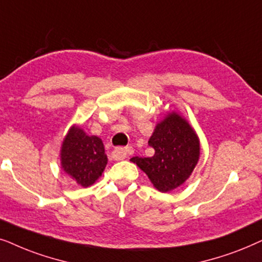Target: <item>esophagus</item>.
I'll use <instances>...</instances> for the list:
<instances>
[{
  "mask_svg": "<svg viewBox=\"0 0 262 262\" xmlns=\"http://www.w3.org/2000/svg\"><path fill=\"white\" fill-rule=\"evenodd\" d=\"M134 153V148L132 146H127V147H116L114 149V157L117 160H122L128 158Z\"/></svg>",
  "mask_w": 262,
  "mask_h": 262,
  "instance_id": "obj_1",
  "label": "esophagus"
}]
</instances>
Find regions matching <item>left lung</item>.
<instances>
[{
	"mask_svg": "<svg viewBox=\"0 0 262 262\" xmlns=\"http://www.w3.org/2000/svg\"><path fill=\"white\" fill-rule=\"evenodd\" d=\"M148 145L155 148L153 157H133L130 162L137 164L162 193L182 186L200 158V140L196 132L175 110L169 111L157 123Z\"/></svg>",
	"mask_w": 262,
	"mask_h": 262,
	"instance_id": "left-lung-1",
	"label": "left lung"
}]
</instances>
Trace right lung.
<instances>
[{"instance_id":"right-lung-1","label":"right lung","mask_w":262,"mask_h":262,"mask_svg":"<svg viewBox=\"0 0 262 262\" xmlns=\"http://www.w3.org/2000/svg\"><path fill=\"white\" fill-rule=\"evenodd\" d=\"M60 160L62 170L79 186H92L107 164L102 139L87 135L79 125H72L62 141Z\"/></svg>"}]
</instances>
